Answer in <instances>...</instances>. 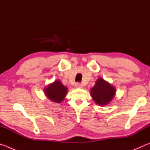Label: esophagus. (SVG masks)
Masks as SVG:
<instances>
[{
    "instance_id": "obj_1",
    "label": "esophagus",
    "mask_w": 150,
    "mask_h": 150,
    "mask_svg": "<svg viewBox=\"0 0 150 150\" xmlns=\"http://www.w3.org/2000/svg\"><path fill=\"white\" fill-rule=\"evenodd\" d=\"M83 87L82 84H81L79 83H77L75 84V87L76 88H82Z\"/></svg>"
}]
</instances>
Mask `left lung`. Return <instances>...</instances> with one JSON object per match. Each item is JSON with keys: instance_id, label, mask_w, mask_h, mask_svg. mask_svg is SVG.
Returning <instances> with one entry per match:
<instances>
[{"instance_id": "obj_1", "label": "left lung", "mask_w": 150, "mask_h": 150, "mask_svg": "<svg viewBox=\"0 0 150 150\" xmlns=\"http://www.w3.org/2000/svg\"><path fill=\"white\" fill-rule=\"evenodd\" d=\"M115 88L102 78H98L91 89L94 101L100 106H105L110 102L115 95Z\"/></svg>"}]
</instances>
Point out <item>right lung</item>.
Returning a JSON list of instances; mask_svg holds the SVG:
<instances>
[{
	"mask_svg": "<svg viewBox=\"0 0 150 150\" xmlns=\"http://www.w3.org/2000/svg\"><path fill=\"white\" fill-rule=\"evenodd\" d=\"M67 88L62 85L59 80L54 81L52 84L48 85L45 88L44 93L50 100L54 103H61L67 95Z\"/></svg>",
	"mask_w": 150,
	"mask_h": 150,
	"instance_id": "obj_1",
	"label": "right lung"
}]
</instances>
